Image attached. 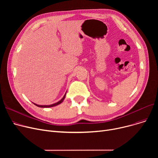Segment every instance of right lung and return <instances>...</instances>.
<instances>
[{"instance_id":"add662e5","label":"right lung","mask_w":158,"mask_h":158,"mask_svg":"<svg viewBox=\"0 0 158 158\" xmlns=\"http://www.w3.org/2000/svg\"><path fill=\"white\" fill-rule=\"evenodd\" d=\"M65 95H66V94H65V95L63 96V97L61 99V100H60L59 102H56V103H55V104H53L48 105V106H46V105H44V106H41V105H38V104H35V103H34V104H35V105H36V106H38V107H53V106H57V105H58V104H61V103L63 101L64 99V98H65Z\"/></svg>"}]
</instances>
